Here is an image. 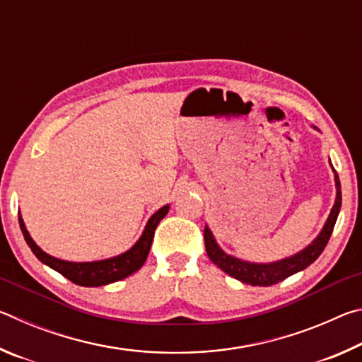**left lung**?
Instances as JSON below:
<instances>
[{"instance_id": "8db88e82", "label": "left lung", "mask_w": 362, "mask_h": 362, "mask_svg": "<svg viewBox=\"0 0 362 362\" xmlns=\"http://www.w3.org/2000/svg\"><path fill=\"white\" fill-rule=\"evenodd\" d=\"M316 129V127H315ZM330 168L334 170V179H335V203L330 209L329 217L324 223L322 230L320 231L313 241H311L308 246L298 250L297 254L291 257H286V259H281L276 262H268V263H257V262H247L243 259H238L235 255L226 254L225 250L218 246L216 238H214V233L211 231L209 226H204V244H206V252L209 255V259L216 263V265L230 274L231 278L241 281L244 284L250 286H273L278 284L279 281L292 276L298 272H302L306 267H310L317 257L322 254L324 247L327 246V241L330 235H332L334 225L337 222V217H339L340 207H341V188H340V180L339 175H337L335 169L330 163Z\"/></svg>"}]
</instances>
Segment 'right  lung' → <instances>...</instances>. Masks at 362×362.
Masks as SVG:
<instances>
[{
    "mask_svg": "<svg viewBox=\"0 0 362 362\" xmlns=\"http://www.w3.org/2000/svg\"><path fill=\"white\" fill-rule=\"evenodd\" d=\"M168 212H169V204L163 206L161 209H158L155 214H153V216L148 218V222H146L142 235H140L136 244H134L131 249H127L126 252L110 257V259L95 260V262H69V260H62V259H57V257L49 255L33 241V238L30 236L27 226L23 223L21 212H19V223L28 247L32 249V252L36 257H38V260H41L49 268L56 269L57 273L64 274L66 279H70L71 283H75L78 286L99 287V286L112 284V283H116V281L124 279L127 276H131L132 273H136L137 269L142 268L146 257H148L156 226L164 217H166Z\"/></svg>",
    "mask_w": 362,
    "mask_h": 362,
    "instance_id": "right-lung-1",
    "label": "right lung"
}]
</instances>
